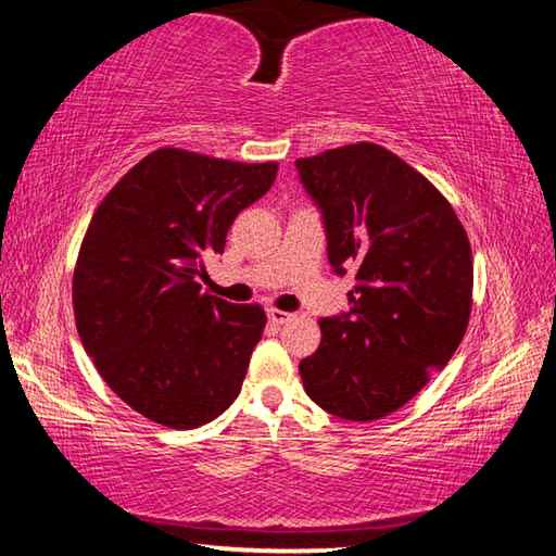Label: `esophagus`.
I'll list each match as a JSON object with an SVG mask.
<instances>
[{"label": "esophagus", "mask_w": 556, "mask_h": 556, "mask_svg": "<svg viewBox=\"0 0 556 556\" xmlns=\"http://www.w3.org/2000/svg\"><path fill=\"white\" fill-rule=\"evenodd\" d=\"M267 316H269V321L271 324H287L289 318H291V314H287V312H281V308H267Z\"/></svg>", "instance_id": "esophagus-1"}]
</instances>
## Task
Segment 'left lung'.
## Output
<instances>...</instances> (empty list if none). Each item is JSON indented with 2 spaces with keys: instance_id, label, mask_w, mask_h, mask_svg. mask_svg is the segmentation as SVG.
Returning a JSON list of instances; mask_svg holds the SVG:
<instances>
[{
  "instance_id": "left-lung-1",
  "label": "left lung",
  "mask_w": 556,
  "mask_h": 556,
  "mask_svg": "<svg viewBox=\"0 0 556 556\" xmlns=\"http://www.w3.org/2000/svg\"><path fill=\"white\" fill-rule=\"evenodd\" d=\"M324 213L328 262L357 285L351 312L321 318V345L299 363L308 397L333 417L375 421L444 368L473 306V257L439 188L390 149L345 144L296 159Z\"/></svg>"
}]
</instances>
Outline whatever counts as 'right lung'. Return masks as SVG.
<instances>
[{
  "mask_svg": "<svg viewBox=\"0 0 556 556\" xmlns=\"http://www.w3.org/2000/svg\"><path fill=\"white\" fill-rule=\"evenodd\" d=\"M277 166L162 147L92 213L73 271L75 326L108 388L156 425L203 427L240 394L267 314L201 294L195 279Z\"/></svg>",
  "mask_w": 556,
  "mask_h": 556,
  "instance_id": "obj_1",
  "label": "right lung"
}]
</instances>
